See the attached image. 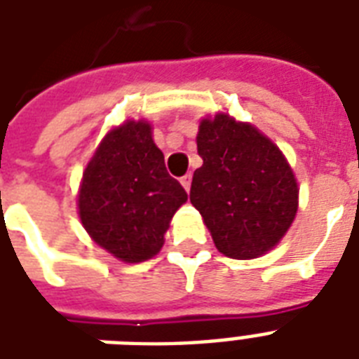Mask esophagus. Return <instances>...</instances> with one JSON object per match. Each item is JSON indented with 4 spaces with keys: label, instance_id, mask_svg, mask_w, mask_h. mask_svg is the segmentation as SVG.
<instances>
[{
    "label": "esophagus",
    "instance_id": "esophagus-1",
    "mask_svg": "<svg viewBox=\"0 0 359 359\" xmlns=\"http://www.w3.org/2000/svg\"><path fill=\"white\" fill-rule=\"evenodd\" d=\"M180 184L184 186L186 191H190V186H191V175H184L182 179H180Z\"/></svg>",
    "mask_w": 359,
    "mask_h": 359
}]
</instances>
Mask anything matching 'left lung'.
<instances>
[{
    "instance_id": "obj_1",
    "label": "left lung",
    "mask_w": 359,
    "mask_h": 359,
    "mask_svg": "<svg viewBox=\"0 0 359 359\" xmlns=\"http://www.w3.org/2000/svg\"><path fill=\"white\" fill-rule=\"evenodd\" d=\"M203 165L190 201L219 253L255 259L283 238L298 210V182L276 143L227 114L203 119L197 132Z\"/></svg>"
}]
</instances>
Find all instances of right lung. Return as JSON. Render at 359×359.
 <instances>
[{"label": "right lung", "instance_id": "add662e5", "mask_svg": "<svg viewBox=\"0 0 359 359\" xmlns=\"http://www.w3.org/2000/svg\"><path fill=\"white\" fill-rule=\"evenodd\" d=\"M188 194L165 169L147 121H126L104 135L83 171L78 210L100 248L124 262L162 250L163 235Z\"/></svg>", "mask_w": 359, "mask_h": 359}]
</instances>
